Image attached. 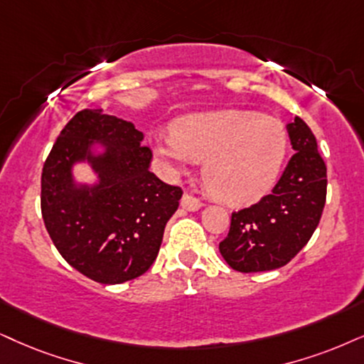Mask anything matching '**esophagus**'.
Wrapping results in <instances>:
<instances>
[{
  "label": "esophagus",
  "instance_id": "1",
  "mask_svg": "<svg viewBox=\"0 0 364 364\" xmlns=\"http://www.w3.org/2000/svg\"><path fill=\"white\" fill-rule=\"evenodd\" d=\"M181 206L188 211H196V210H200L201 206H203V203H201L198 198L190 195V193H185V195H183V198H181Z\"/></svg>",
  "mask_w": 364,
  "mask_h": 364
}]
</instances>
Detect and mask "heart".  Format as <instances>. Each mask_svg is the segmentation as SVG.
<instances>
[{
    "instance_id": "obj_1",
    "label": "heart",
    "mask_w": 364,
    "mask_h": 364,
    "mask_svg": "<svg viewBox=\"0 0 364 364\" xmlns=\"http://www.w3.org/2000/svg\"><path fill=\"white\" fill-rule=\"evenodd\" d=\"M289 136L279 119L250 112L193 114L178 119L154 151L173 171L205 161L210 191L230 205H247L272 190L284 166Z\"/></svg>"
}]
</instances>
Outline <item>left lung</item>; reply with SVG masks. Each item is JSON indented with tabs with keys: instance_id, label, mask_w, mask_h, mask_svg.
I'll return each mask as SVG.
<instances>
[{
	"instance_id": "left-lung-1",
	"label": "left lung",
	"mask_w": 364,
	"mask_h": 364,
	"mask_svg": "<svg viewBox=\"0 0 364 364\" xmlns=\"http://www.w3.org/2000/svg\"><path fill=\"white\" fill-rule=\"evenodd\" d=\"M292 154L270 195L233 211L220 254L238 272H265L289 264L319 225L328 174L309 126L296 117L287 124Z\"/></svg>"
}]
</instances>
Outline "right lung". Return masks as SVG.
Returning a JSON list of instances; mask_svg holds the SVG:
<instances>
[{"label":"right lung","mask_w":364,"mask_h":364,"mask_svg":"<svg viewBox=\"0 0 364 364\" xmlns=\"http://www.w3.org/2000/svg\"><path fill=\"white\" fill-rule=\"evenodd\" d=\"M134 124L84 109L55 141L41 171V216L60 255L85 277L122 284L153 265L164 227L183 191L149 171V148ZM105 148L91 151L93 142ZM87 160L95 186L73 181V164Z\"/></svg>","instance_id":"right-lung-1"}]
</instances>
